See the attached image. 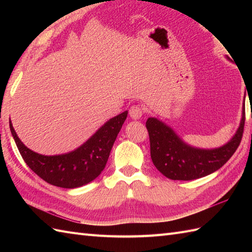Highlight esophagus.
I'll use <instances>...</instances> for the list:
<instances>
[{
  "label": "esophagus",
  "instance_id": "34e87169",
  "mask_svg": "<svg viewBox=\"0 0 252 252\" xmlns=\"http://www.w3.org/2000/svg\"><path fill=\"white\" fill-rule=\"evenodd\" d=\"M129 114H130L132 119H135V120L136 119H140V118L144 114V109L142 108L140 105H134V106H132L131 108H130Z\"/></svg>",
  "mask_w": 252,
  "mask_h": 252
}]
</instances>
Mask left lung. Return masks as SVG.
Wrapping results in <instances>:
<instances>
[{
  "label": "left lung",
  "instance_id": "1",
  "mask_svg": "<svg viewBox=\"0 0 252 252\" xmlns=\"http://www.w3.org/2000/svg\"><path fill=\"white\" fill-rule=\"evenodd\" d=\"M245 126V105L239 127L225 145L213 149L189 146L157 118H148L146 127L151 142L153 163L165 178L190 181L203 178L220 169L238 148Z\"/></svg>",
  "mask_w": 252,
  "mask_h": 252
}]
</instances>
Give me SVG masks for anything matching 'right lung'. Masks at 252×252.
<instances>
[{
    "label": "right lung",
    "mask_w": 252,
    "mask_h": 252,
    "mask_svg": "<svg viewBox=\"0 0 252 252\" xmlns=\"http://www.w3.org/2000/svg\"><path fill=\"white\" fill-rule=\"evenodd\" d=\"M126 116L127 111H125L111 118L81 146L56 156L32 152L19 140L10 121L9 129L24 161L36 175L54 186L76 189L92 182L104 170Z\"/></svg>",
    "instance_id": "right-lung-1"
}]
</instances>
